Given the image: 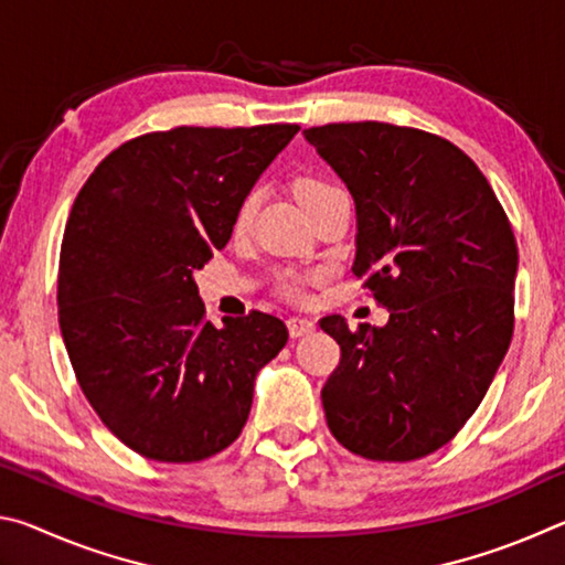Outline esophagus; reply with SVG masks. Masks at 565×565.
I'll use <instances>...</instances> for the list:
<instances>
[{"label": "esophagus", "mask_w": 565, "mask_h": 565, "mask_svg": "<svg viewBox=\"0 0 565 565\" xmlns=\"http://www.w3.org/2000/svg\"><path fill=\"white\" fill-rule=\"evenodd\" d=\"M286 327H289V333L291 339H301L306 337V333H311L313 329H317V323H313L311 319H301V317H294L286 321Z\"/></svg>", "instance_id": "obj_1"}]
</instances>
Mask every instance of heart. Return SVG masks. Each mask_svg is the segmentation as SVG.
<instances>
[{
	"mask_svg": "<svg viewBox=\"0 0 565 565\" xmlns=\"http://www.w3.org/2000/svg\"><path fill=\"white\" fill-rule=\"evenodd\" d=\"M329 189H333V186L327 184V181L306 179V181H301L299 186H296V194H299L301 204L306 206V204H311L317 196L327 194ZM256 206H259V191H252V194H248V196L244 199L242 206H238V212H236V218H234V232H236V234H244L246 228L252 226L254 214H256ZM289 294L296 296V294H299V289H296V286L291 284V286H289Z\"/></svg>",
	"mask_w": 565,
	"mask_h": 565,
	"instance_id": "heart-1",
	"label": "heart"
}]
</instances>
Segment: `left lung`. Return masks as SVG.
<instances>
[{
	"instance_id": "1",
	"label": "left lung",
	"mask_w": 565,
	"mask_h": 565,
	"mask_svg": "<svg viewBox=\"0 0 565 565\" xmlns=\"http://www.w3.org/2000/svg\"><path fill=\"white\" fill-rule=\"evenodd\" d=\"M303 139L356 206L351 271L384 327L321 319L341 363L321 391L331 434L371 461H414L473 416L509 351L519 271L509 216L471 159L434 134L327 124Z\"/></svg>"
}]
</instances>
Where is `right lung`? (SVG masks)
<instances>
[{
	"label": "right lung",
	"mask_w": 565,
	"mask_h": 565,
	"mask_svg": "<svg viewBox=\"0 0 565 565\" xmlns=\"http://www.w3.org/2000/svg\"><path fill=\"white\" fill-rule=\"evenodd\" d=\"M299 127H179L131 139L74 199L60 254V329L76 381L131 451L191 463L236 441L284 321H204L194 274Z\"/></svg>",
	"instance_id": "add662e5"
}]
</instances>
